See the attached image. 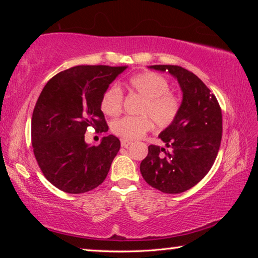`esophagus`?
<instances>
[{"label": "esophagus", "mask_w": 258, "mask_h": 258, "mask_svg": "<svg viewBox=\"0 0 258 258\" xmlns=\"http://www.w3.org/2000/svg\"><path fill=\"white\" fill-rule=\"evenodd\" d=\"M132 141H128V140H125V139H121L120 140V145H121V147H124V148H127V147H130L131 145H132Z\"/></svg>", "instance_id": "1"}]
</instances>
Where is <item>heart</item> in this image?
Instances as JSON below:
<instances>
[{
  "label": "heart",
  "mask_w": 258,
  "mask_h": 258,
  "mask_svg": "<svg viewBox=\"0 0 258 258\" xmlns=\"http://www.w3.org/2000/svg\"><path fill=\"white\" fill-rule=\"evenodd\" d=\"M132 92L143 99L139 108L140 115H149L158 127H167L175 120L180 111V101L169 92V84L159 74L147 72L133 76L128 81ZM123 107V92L112 85L101 99V110L108 116H117ZM111 128L119 137L137 140L151 128V121L146 116H125L112 121Z\"/></svg>",
  "instance_id": "obj_1"
}]
</instances>
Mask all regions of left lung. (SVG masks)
Listing matches in <instances>:
<instances>
[{
	"mask_svg": "<svg viewBox=\"0 0 258 258\" xmlns=\"http://www.w3.org/2000/svg\"><path fill=\"white\" fill-rule=\"evenodd\" d=\"M149 68L168 72L175 77L183 99L175 120L159 134L169 151L149 146L140 171L155 189L181 194L202 181L216 159L222 140L221 107L215 95L194 73L173 64Z\"/></svg>",
	"mask_w": 258,
	"mask_h": 258,
	"instance_id": "obj_1",
	"label": "left lung"
}]
</instances>
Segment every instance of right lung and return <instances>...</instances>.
Instances as JSON below:
<instances>
[{
  "label": "right lung",
  "instance_id": "obj_1",
  "mask_svg": "<svg viewBox=\"0 0 258 258\" xmlns=\"http://www.w3.org/2000/svg\"><path fill=\"white\" fill-rule=\"evenodd\" d=\"M126 66H76L46 83L32 117L35 158L46 180L67 194H84L107 177L120 141L103 137L99 146L85 142L87 127L108 131L101 99Z\"/></svg>",
  "mask_w": 258,
  "mask_h": 258
}]
</instances>
